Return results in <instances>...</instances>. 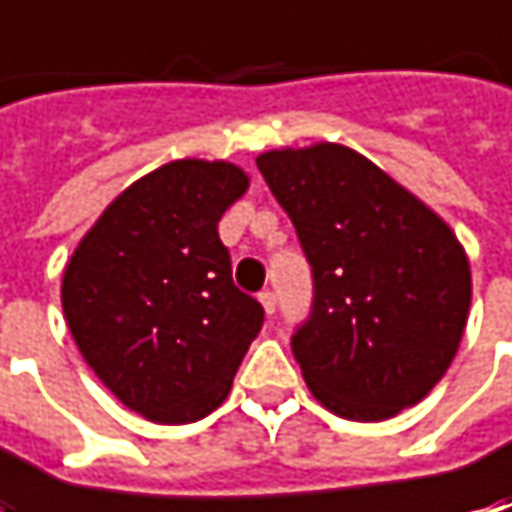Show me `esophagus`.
<instances>
[{
    "mask_svg": "<svg viewBox=\"0 0 512 512\" xmlns=\"http://www.w3.org/2000/svg\"><path fill=\"white\" fill-rule=\"evenodd\" d=\"M259 302H262V307H265L267 316H273V313H276V293H270V290L259 293Z\"/></svg>",
    "mask_w": 512,
    "mask_h": 512,
    "instance_id": "esophagus-1",
    "label": "esophagus"
}]
</instances>
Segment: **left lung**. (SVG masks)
<instances>
[{
	"mask_svg": "<svg viewBox=\"0 0 512 512\" xmlns=\"http://www.w3.org/2000/svg\"><path fill=\"white\" fill-rule=\"evenodd\" d=\"M256 165L313 267V313L293 353L316 402L353 422L422 402L470 313V259L453 227L347 145L267 150Z\"/></svg>",
	"mask_w": 512,
	"mask_h": 512,
	"instance_id": "8db88e82",
	"label": "left lung"
}]
</instances>
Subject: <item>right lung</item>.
<instances>
[{"instance_id": "right-lung-1", "label": "right lung", "mask_w": 512, "mask_h": 512, "mask_svg": "<svg viewBox=\"0 0 512 512\" xmlns=\"http://www.w3.org/2000/svg\"><path fill=\"white\" fill-rule=\"evenodd\" d=\"M250 187L239 165L176 159L125 187L62 273L70 336L119 402L156 424L225 402L265 310L230 279L219 219Z\"/></svg>"}]
</instances>
